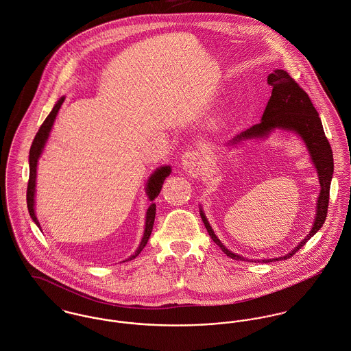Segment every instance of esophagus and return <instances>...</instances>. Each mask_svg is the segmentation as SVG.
I'll list each match as a JSON object with an SVG mask.
<instances>
[{
    "label": "esophagus",
    "instance_id": "esophagus-1",
    "mask_svg": "<svg viewBox=\"0 0 351 351\" xmlns=\"http://www.w3.org/2000/svg\"><path fill=\"white\" fill-rule=\"evenodd\" d=\"M204 156L199 151H190L182 156V168L193 176L199 175L204 169Z\"/></svg>",
    "mask_w": 351,
    "mask_h": 351
}]
</instances>
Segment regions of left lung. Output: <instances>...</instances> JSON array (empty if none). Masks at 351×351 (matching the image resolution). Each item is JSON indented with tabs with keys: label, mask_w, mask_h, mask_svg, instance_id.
Returning a JSON list of instances; mask_svg holds the SVG:
<instances>
[{
	"label": "left lung",
	"mask_w": 351,
	"mask_h": 351,
	"mask_svg": "<svg viewBox=\"0 0 351 351\" xmlns=\"http://www.w3.org/2000/svg\"><path fill=\"white\" fill-rule=\"evenodd\" d=\"M268 84L272 86V95L267 104L261 122L241 132L228 144L237 145L246 140L264 138V137H268L269 133H272L274 129L295 132L304 141V144L310 152L312 162L317 171L319 183H320V194L317 197L316 217H315L310 234L306 238H303V241H300V243L291 253H288L282 257L272 258V260H261L263 263H272L273 260L278 261V260L289 258L299 249H302L308 242V239L317 233V230H320V228L323 226L326 217H327L330 186H331L332 172H334V158H332L331 145L324 134L322 121L319 118L316 109L312 105L308 94L295 82V79L284 70H274L272 74H269ZM200 217H202V221L208 232V235L222 249V252L225 254H228L234 260L246 261V258L230 252L219 241V238L214 234V230L211 229L202 208H200Z\"/></svg>",
	"instance_id": "8db88e82"
}]
</instances>
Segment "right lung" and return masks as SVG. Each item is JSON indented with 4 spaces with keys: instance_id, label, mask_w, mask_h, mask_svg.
Segmentation results:
<instances>
[{
    "instance_id": "right-lung-1",
    "label": "right lung",
    "mask_w": 351,
    "mask_h": 351,
    "mask_svg": "<svg viewBox=\"0 0 351 351\" xmlns=\"http://www.w3.org/2000/svg\"><path fill=\"white\" fill-rule=\"evenodd\" d=\"M64 102V97H62L56 105L53 106V109L51 110V113L47 116V118L44 119V122L41 123L40 126L39 132L36 133L35 138H34V143L31 145V149H29V180H28V189H27V204H28V211H29V215L31 218L34 219V222L38 225L40 228L39 221L36 218V214H35V187H36V169H38V161H39L40 155L44 149V145L48 140V136H49V132L52 129V125H53V121L58 116V112L62 106V104ZM171 173V167L169 165H164V167H160L157 168L156 171L149 176L148 182H147V195L149 197V200L152 202V204L149 206V208L147 210V219H145V230H144V235H143V239H141V243L140 246L137 247V250L134 252L133 256H130L128 260H133L136 258L141 250L145 247L151 233H152V229H154V222H155V215H156V204L154 203V200L156 199L157 195L160 194L161 191V187H162V183L165 180L167 176H169Z\"/></svg>"
}]
</instances>
